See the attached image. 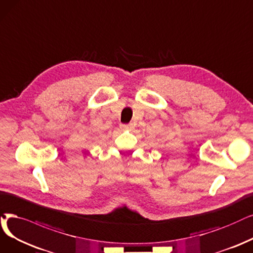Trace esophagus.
I'll use <instances>...</instances> for the list:
<instances>
[{
    "instance_id": "34e87169",
    "label": "esophagus",
    "mask_w": 253,
    "mask_h": 253,
    "mask_svg": "<svg viewBox=\"0 0 253 253\" xmlns=\"http://www.w3.org/2000/svg\"><path fill=\"white\" fill-rule=\"evenodd\" d=\"M130 127H132V125H130V124H128V125H120V128H123V129H128Z\"/></svg>"
}]
</instances>
